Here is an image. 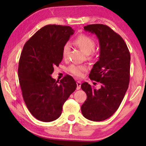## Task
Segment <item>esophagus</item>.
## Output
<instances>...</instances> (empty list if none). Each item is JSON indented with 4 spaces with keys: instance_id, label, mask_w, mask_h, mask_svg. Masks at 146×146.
Returning <instances> with one entry per match:
<instances>
[{
    "instance_id": "obj_1",
    "label": "esophagus",
    "mask_w": 146,
    "mask_h": 146,
    "mask_svg": "<svg viewBox=\"0 0 146 146\" xmlns=\"http://www.w3.org/2000/svg\"><path fill=\"white\" fill-rule=\"evenodd\" d=\"M76 85H77V87H76V90H80V87H81V82H80V81H77V82H76Z\"/></svg>"
}]
</instances>
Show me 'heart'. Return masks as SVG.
<instances>
[{"label": "heart", "instance_id": "obj_1", "mask_svg": "<svg viewBox=\"0 0 146 146\" xmlns=\"http://www.w3.org/2000/svg\"><path fill=\"white\" fill-rule=\"evenodd\" d=\"M74 44L80 48L86 55H90L92 53L95 48V41L91 36L85 34H80L76 36L74 40ZM69 51H70V46L68 44H66L62 48V56L66 58L68 56ZM92 57H90L91 59ZM68 71L76 76H82L83 73L87 71V68L85 66L76 65L72 64L68 68Z\"/></svg>", "mask_w": 146, "mask_h": 146}]
</instances>
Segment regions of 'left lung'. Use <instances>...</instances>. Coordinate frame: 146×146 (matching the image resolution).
I'll list each match as a JSON object with an SVG mask.
<instances>
[{
    "label": "left lung",
    "mask_w": 146,
    "mask_h": 146,
    "mask_svg": "<svg viewBox=\"0 0 146 146\" xmlns=\"http://www.w3.org/2000/svg\"><path fill=\"white\" fill-rule=\"evenodd\" d=\"M84 28L95 33L99 40V60L89 76L101 86L96 90L88 82L82 84L87 99L81 111L87 119L99 122L111 117L124 97L129 83L130 53L123 38L109 26L96 24Z\"/></svg>",
    "instance_id": "8db88e82"
}]
</instances>
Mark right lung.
Masks as SVG:
<instances>
[{
  "instance_id": "1",
  "label": "right lung",
  "mask_w": 146,
  "mask_h": 146,
  "mask_svg": "<svg viewBox=\"0 0 146 146\" xmlns=\"http://www.w3.org/2000/svg\"><path fill=\"white\" fill-rule=\"evenodd\" d=\"M70 26L49 24L24 44L18 75L24 102L36 119L48 122L60 117L62 106L75 91L76 84L67 75L60 82L51 75L62 60V48L74 33Z\"/></svg>"
}]
</instances>
